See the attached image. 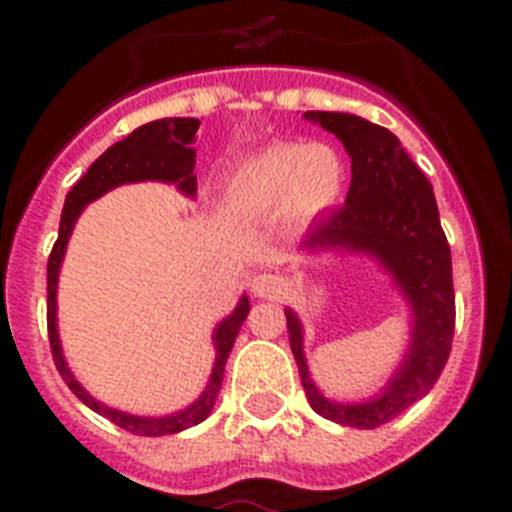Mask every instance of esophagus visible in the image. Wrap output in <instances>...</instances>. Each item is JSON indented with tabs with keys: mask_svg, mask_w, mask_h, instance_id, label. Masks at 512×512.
<instances>
[{
	"mask_svg": "<svg viewBox=\"0 0 512 512\" xmlns=\"http://www.w3.org/2000/svg\"><path fill=\"white\" fill-rule=\"evenodd\" d=\"M251 292L256 297H277L282 292V279L274 277V274H256L251 279Z\"/></svg>",
	"mask_w": 512,
	"mask_h": 512,
	"instance_id": "1",
	"label": "esophagus"
}]
</instances>
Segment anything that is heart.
<instances>
[{
    "instance_id": "heart-1",
    "label": "heart",
    "mask_w": 512,
    "mask_h": 512,
    "mask_svg": "<svg viewBox=\"0 0 512 512\" xmlns=\"http://www.w3.org/2000/svg\"><path fill=\"white\" fill-rule=\"evenodd\" d=\"M341 184V158L325 143H271L233 171L223 207L235 220L307 225L336 202Z\"/></svg>"
}]
</instances>
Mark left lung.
<instances>
[{
    "mask_svg": "<svg viewBox=\"0 0 512 512\" xmlns=\"http://www.w3.org/2000/svg\"><path fill=\"white\" fill-rule=\"evenodd\" d=\"M305 117L343 143L351 156V187L341 210L307 230L300 251L361 253L377 261L410 307L408 351L390 382L361 402H338L320 392L305 359L300 318L292 307L284 310L289 346L312 410L333 423L366 431L408 410L441 377L456 318L451 248L431 182L395 133L348 112H305Z\"/></svg>",
    "mask_w": 512,
    "mask_h": 512,
    "instance_id": "obj_1",
    "label": "left lung"
}]
</instances>
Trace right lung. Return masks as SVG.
Here are the masks:
<instances>
[{
	"instance_id": "obj_1",
	"label": "right lung",
	"mask_w": 512,
	"mask_h": 512,
	"mask_svg": "<svg viewBox=\"0 0 512 512\" xmlns=\"http://www.w3.org/2000/svg\"><path fill=\"white\" fill-rule=\"evenodd\" d=\"M200 128L197 117H164V120H153L148 125H140L125 140L110 146L102 156L94 161L87 169V174L81 176L79 182L71 187L66 194L61 212V228H58V241L48 259V338H51V351L56 369L61 372L63 382L69 384V390L79 397L87 408L94 413L104 415L115 425L125 428V431L135 433V436H169V433L187 431L192 425L202 423L207 415L212 413L223 384L225 361L230 356L238 330H241L243 320H246L248 297L243 295L230 312L228 318L220 320L212 333V343H215V364H212V374L207 379L205 390L192 405L184 410H176L171 415H161V418H143V415L125 413V410L110 408L104 402L94 400L71 374L69 364L63 359L61 338H58V318H56V292H58V274H61L63 256H66V246H69L71 230H74L76 220L84 212L89 202L99 200L102 194L110 189L120 187V184H135V182H166L176 184V189L187 197L197 194V176L194 171V135Z\"/></svg>"
}]
</instances>
